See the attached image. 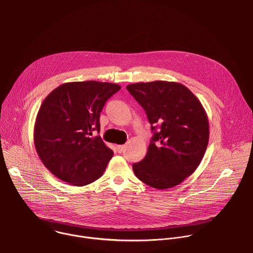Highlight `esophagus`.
Masks as SVG:
<instances>
[{
    "label": "esophagus",
    "mask_w": 253,
    "mask_h": 253,
    "mask_svg": "<svg viewBox=\"0 0 253 253\" xmlns=\"http://www.w3.org/2000/svg\"><path fill=\"white\" fill-rule=\"evenodd\" d=\"M125 145H117V150H118V152L119 153H121V152H123L124 151V149H125Z\"/></svg>",
    "instance_id": "obj_1"
}]
</instances>
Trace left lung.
Masks as SVG:
<instances>
[{
  "label": "left lung",
  "mask_w": 253,
  "mask_h": 253,
  "mask_svg": "<svg viewBox=\"0 0 253 253\" xmlns=\"http://www.w3.org/2000/svg\"><path fill=\"white\" fill-rule=\"evenodd\" d=\"M126 88L145 110L153 131L146 156L132 166L135 175L159 190L180 184L196 170L208 145L202 104L177 82H141Z\"/></svg>",
  "instance_id": "obj_1"
}]
</instances>
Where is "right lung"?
<instances>
[{"mask_svg":"<svg viewBox=\"0 0 253 253\" xmlns=\"http://www.w3.org/2000/svg\"><path fill=\"white\" fill-rule=\"evenodd\" d=\"M121 87L98 81L69 82L54 89L36 118L34 143L45 167L62 181L84 186L100 178L113 156L100 136V113Z\"/></svg>","mask_w":253,"mask_h":253,"instance_id":"obj_1","label":"right lung"}]
</instances>
